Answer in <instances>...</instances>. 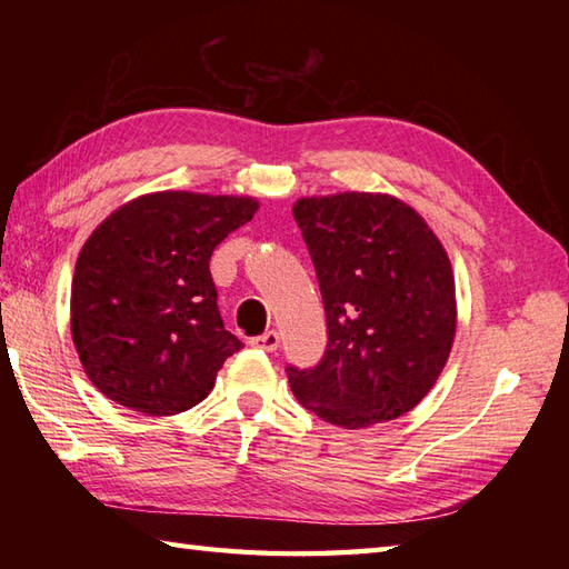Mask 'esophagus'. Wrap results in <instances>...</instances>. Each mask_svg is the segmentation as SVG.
<instances>
[{
  "label": "esophagus",
  "mask_w": 569,
  "mask_h": 569,
  "mask_svg": "<svg viewBox=\"0 0 569 569\" xmlns=\"http://www.w3.org/2000/svg\"><path fill=\"white\" fill-rule=\"evenodd\" d=\"M278 345H281V337H278V332H276V330L263 332V335L253 337V340H251V347L263 349V352H276Z\"/></svg>",
  "instance_id": "obj_1"
}]
</instances>
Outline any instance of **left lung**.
I'll use <instances>...</instances> for the list:
<instances>
[{
    "instance_id": "1",
    "label": "left lung",
    "mask_w": 569,
    "mask_h": 569,
    "mask_svg": "<svg viewBox=\"0 0 569 569\" xmlns=\"http://www.w3.org/2000/svg\"><path fill=\"white\" fill-rule=\"evenodd\" d=\"M303 232L328 318L316 367H286L318 418L369 428L416 408L455 342V276L440 239L406 202L381 192L300 198Z\"/></svg>"
}]
</instances>
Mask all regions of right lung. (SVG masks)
Listing matches in <instances>:
<instances>
[{"instance_id":"obj_1","label":"right lung","mask_w":569,"mask_h":569,"mask_svg":"<svg viewBox=\"0 0 569 569\" xmlns=\"http://www.w3.org/2000/svg\"><path fill=\"white\" fill-rule=\"evenodd\" d=\"M259 202L166 190L94 229L76 263L70 330L82 369L114 403L176 416L212 391L241 345L217 308L210 257Z\"/></svg>"}]
</instances>
